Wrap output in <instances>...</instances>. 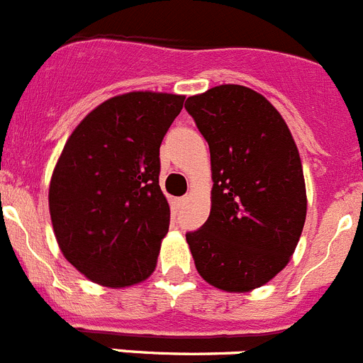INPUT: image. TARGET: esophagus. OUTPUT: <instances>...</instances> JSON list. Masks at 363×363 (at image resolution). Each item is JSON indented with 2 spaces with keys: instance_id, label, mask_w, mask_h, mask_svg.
I'll list each match as a JSON object with an SVG mask.
<instances>
[{
  "instance_id": "obj_1",
  "label": "esophagus",
  "mask_w": 363,
  "mask_h": 363,
  "mask_svg": "<svg viewBox=\"0 0 363 363\" xmlns=\"http://www.w3.org/2000/svg\"><path fill=\"white\" fill-rule=\"evenodd\" d=\"M187 201H189V198H187V196H184V198L178 199V205L184 206V205H187Z\"/></svg>"
}]
</instances>
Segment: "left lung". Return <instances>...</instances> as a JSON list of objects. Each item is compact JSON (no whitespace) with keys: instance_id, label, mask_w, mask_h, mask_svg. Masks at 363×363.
I'll return each instance as SVG.
<instances>
[{"instance_id":"obj_1","label":"left lung","mask_w":363,"mask_h":363,"mask_svg":"<svg viewBox=\"0 0 363 363\" xmlns=\"http://www.w3.org/2000/svg\"><path fill=\"white\" fill-rule=\"evenodd\" d=\"M185 110L210 147L212 208L187 242L203 279L247 292L291 260L306 217L301 160L289 126L262 94L219 85Z\"/></svg>"}]
</instances>
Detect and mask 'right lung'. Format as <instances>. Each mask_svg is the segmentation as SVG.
Masks as SVG:
<instances>
[{
  "label": "right lung",
  "mask_w": 363,
  "mask_h": 363,
  "mask_svg": "<svg viewBox=\"0 0 363 363\" xmlns=\"http://www.w3.org/2000/svg\"><path fill=\"white\" fill-rule=\"evenodd\" d=\"M185 96L128 92L92 110L65 143L50 185L62 253L105 287L144 281L157 267L171 210L158 185L160 144Z\"/></svg>",
  "instance_id": "1"
}]
</instances>
